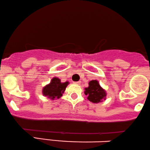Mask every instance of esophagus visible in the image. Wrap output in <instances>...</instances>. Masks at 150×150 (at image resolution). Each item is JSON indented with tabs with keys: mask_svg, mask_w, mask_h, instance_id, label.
Listing matches in <instances>:
<instances>
[{
	"mask_svg": "<svg viewBox=\"0 0 150 150\" xmlns=\"http://www.w3.org/2000/svg\"><path fill=\"white\" fill-rule=\"evenodd\" d=\"M75 84H77V85H79V84H81V81H77V82H74Z\"/></svg>",
	"mask_w": 150,
	"mask_h": 150,
	"instance_id": "esophagus-1",
	"label": "esophagus"
}]
</instances>
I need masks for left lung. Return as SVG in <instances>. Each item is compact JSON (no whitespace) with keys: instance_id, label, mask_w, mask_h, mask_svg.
I'll list each match as a JSON object with an SVG mask.
<instances>
[{"instance_id":"1","label":"left lung","mask_w":150,"mask_h":150,"mask_svg":"<svg viewBox=\"0 0 150 150\" xmlns=\"http://www.w3.org/2000/svg\"><path fill=\"white\" fill-rule=\"evenodd\" d=\"M89 86L85 88L86 96L88 100L93 103H99L106 98V91L100 86L98 81L93 80L89 82Z\"/></svg>"}]
</instances>
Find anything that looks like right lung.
Here are the masks:
<instances>
[{"label":"right lung","instance_id":"add662e5","mask_svg":"<svg viewBox=\"0 0 150 150\" xmlns=\"http://www.w3.org/2000/svg\"><path fill=\"white\" fill-rule=\"evenodd\" d=\"M68 84V81L62 83L60 79L57 77H54L51 80L50 83L43 88L42 93L44 96H47L51 100L59 99L62 96V94L64 93Z\"/></svg>","mask_w":150,"mask_h":150}]
</instances>
